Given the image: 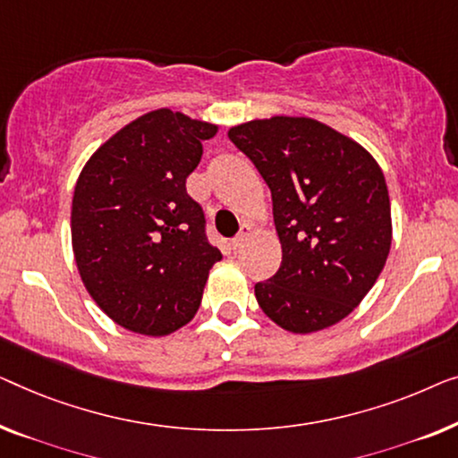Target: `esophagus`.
Here are the masks:
<instances>
[{
  "label": "esophagus",
  "instance_id": "obj_1",
  "mask_svg": "<svg viewBox=\"0 0 458 458\" xmlns=\"http://www.w3.org/2000/svg\"><path fill=\"white\" fill-rule=\"evenodd\" d=\"M249 234H250V228L247 226V224H242L241 230H238V234L232 238V249H234V250L241 249L242 244H244V241H247V238H249Z\"/></svg>",
  "mask_w": 458,
  "mask_h": 458
}]
</instances>
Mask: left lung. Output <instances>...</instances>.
Here are the masks:
<instances>
[{
    "mask_svg": "<svg viewBox=\"0 0 458 458\" xmlns=\"http://www.w3.org/2000/svg\"><path fill=\"white\" fill-rule=\"evenodd\" d=\"M228 137L272 191L282 263L255 284L263 313L294 334L344 319L390 253V197L377 162L311 118L250 120Z\"/></svg>",
    "mask_w": 458,
    "mask_h": 458,
    "instance_id": "obj_1",
    "label": "left lung"
}]
</instances>
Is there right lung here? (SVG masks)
<instances>
[{
	"label": "right lung",
	"mask_w": 458,
	"mask_h": 458,
	"mask_svg": "<svg viewBox=\"0 0 458 458\" xmlns=\"http://www.w3.org/2000/svg\"><path fill=\"white\" fill-rule=\"evenodd\" d=\"M216 124L156 109L106 140L82 167L72 199L79 274L101 311L126 330L165 336L201 305L222 259L205 214L186 192Z\"/></svg>",
	"instance_id": "1"
}]
</instances>
